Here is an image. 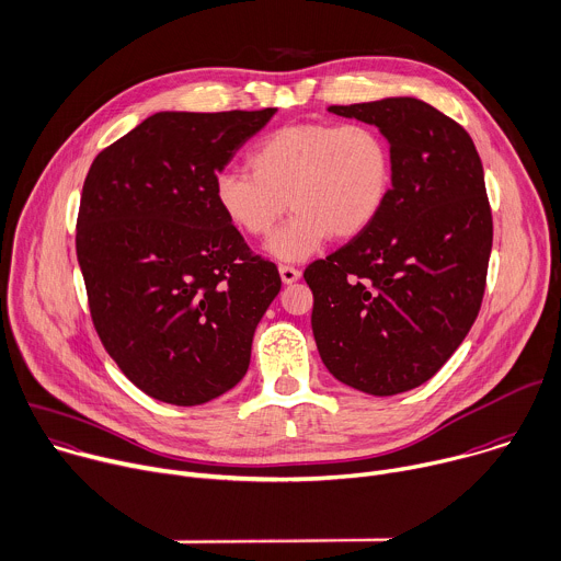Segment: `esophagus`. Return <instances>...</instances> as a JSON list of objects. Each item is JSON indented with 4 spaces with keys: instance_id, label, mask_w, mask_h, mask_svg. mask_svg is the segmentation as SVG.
<instances>
[{
    "instance_id": "esophagus-1",
    "label": "esophagus",
    "mask_w": 561,
    "mask_h": 561,
    "mask_svg": "<svg viewBox=\"0 0 561 561\" xmlns=\"http://www.w3.org/2000/svg\"><path fill=\"white\" fill-rule=\"evenodd\" d=\"M278 274H280V280H283L285 285H291V283H296V280L300 278V270L289 267V265H280V267H278Z\"/></svg>"
}]
</instances>
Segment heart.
Returning a JSON list of instances; mask_svg holds the SVG:
<instances>
[{
	"label": "heart",
	"mask_w": 561,
	"mask_h": 561,
	"mask_svg": "<svg viewBox=\"0 0 561 561\" xmlns=\"http://www.w3.org/2000/svg\"><path fill=\"white\" fill-rule=\"evenodd\" d=\"M248 165L216 174L214 203L252 239H267L289 205L294 216L267 245L285 263L369 230L393 187L391 144L369 124L283 126L252 148Z\"/></svg>",
	"instance_id": "obj_1"
}]
</instances>
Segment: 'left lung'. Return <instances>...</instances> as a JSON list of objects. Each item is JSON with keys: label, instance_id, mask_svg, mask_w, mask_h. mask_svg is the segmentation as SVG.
Wrapping results in <instances>:
<instances>
[{"label": "left lung", "instance_id": "left-lung-1", "mask_svg": "<svg viewBox=\"0 0 561 561\" xmlns=\"http://www.w3.org/2000/svg\"><path fill=\"white\" fill-rule=\"evenodd\" d=\"M376 126L393 187L374 226L305 270L311 329L329 374L371 396L420 387L478 318L493 218L469 133L413 96L331 105Z\"/></svg>", "mask_w": 561, "mask_h": 561}]
</instances>
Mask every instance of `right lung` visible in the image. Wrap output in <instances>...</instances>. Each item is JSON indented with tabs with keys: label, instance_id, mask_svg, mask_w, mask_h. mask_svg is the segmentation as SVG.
<instances>
[{
	"label": "right lung",
	"instance_id": "add662e5",
	"mask_svg": "<svg viewBox=\"0 0 561 561\" xmlns=\"http://www.w3.org/2000/svg\"><path fill=\"white\" fill-rule=\"evenodd\" d=\"M276 107L157 112L92 161L77 259L99 339L154 400L196 407L237 387L280 291L211 185Z\"/></svg>",
	"mask_w": 561,
	"mask_h": 561
}]
</instances>
